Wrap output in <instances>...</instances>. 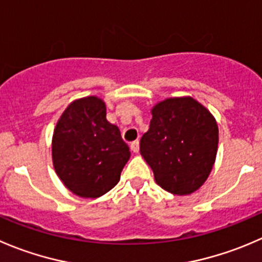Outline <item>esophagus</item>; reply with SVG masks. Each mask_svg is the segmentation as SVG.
Here are the masks:
<instances>
[{
	"mask_svg": "<svg viewBox=\"0 0 262 262\" xmlns=\"http://www.w3.org/2000/svg\"><path fill=\"white\" fill-rule=\"evenodd\" d=\"M130 149L133 151V154H138V152H139V142L134 141L133 143L130 144Z\"/></svg>",
	"mask_w": 262,
	"mask_h": 262,
	"instance_id": "34e87169",
	"label": "esophagus"
}]
</instances>
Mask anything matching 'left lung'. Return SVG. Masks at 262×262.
Masks as SVG:
<instances>
[{
  "label": "left lung",
  "instance_id": "obj_1",
  "mask_svg": "<svg viewBox=\"0 0 262 262\" xmlns=\"http://www.w3.org/2000/svg\"><path fill=\"white\" fill-rule=\"evenodd\" d=\"M151 114L139 151L155 180L172 194L195 192L206 182L216 159L219 129L214 115L189 96L160 101Z\"/></svg>",
  "mask_w": 262,
  "mask_h": 262
}]
</instances>
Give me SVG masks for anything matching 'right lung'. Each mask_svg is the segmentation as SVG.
<instances>
[{
  "label": "right lung",
  "mask_w": 262,
  "mask_h": 262,
  "mask_svg": "<svg viewBox=\"0 0 262 262\" xmlns=\"http://www.w3.org/2000/svg\"><path fill=\"white\" fill-rule=\"evenodd\" d=\"M130 151L120 130L106 119L97 96L74 100L61 114L52 136V162L57 177L82 199H98L120 180Z\"/></svg>",
  "instance_id": "1"
}]
</instances>
